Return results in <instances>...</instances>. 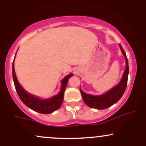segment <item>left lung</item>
I'll use <instances>...</instances> for the list:
<instances>
[{
  "mask_svg": "<svg viewBox=\"0 0 146 146\" xmlns=\"http://www.w3.org/2000/svg\"><path fill=\"white\" fill-rule=\"evenodd\" d=\"M119 45L120 49L121 50L122 53L124 56L125 60V71L123 72V76H122V78L119 83L117 86H114L110 90L107 91L106 93H104L101 95H96V96L86 94V93H84L80 89V93H81L84 102L88 106L90 107V108L98 110H103L109 108L114 104L118 102L121 99L123 93H124L127 86V82H128L129 73L128 62L124 50L122 48L121 44Z\"/></svg>",
  "mask_w": 146,
  "mask_h": 146,
  "instance_id": "8db88e82",
  "label": "left lung"
}]
</instances>
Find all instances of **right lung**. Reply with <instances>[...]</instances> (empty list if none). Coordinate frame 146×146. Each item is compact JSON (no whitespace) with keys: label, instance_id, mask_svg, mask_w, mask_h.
Masks as SVG:
<instances>
[{"label":"right lung","instance_id":"right-lung-1","mask_svg":"<svg viewBox=\"0 0 146 146\" xmlns=\"http://www.w3.org/2000/svg\"><path fill=\"white\" fill-rule=\"evenodd\" d=\"M16 53H17V51H16ZM15 57H16V56H15ZM14 62H13L12 64L13 80H14V83L16 92H17L18 96H19L21 101L27 106L31 108V110L42 114H50L54 112L55 110L59 109L60 106H61L64 100V94L65 88H66V85H67L68 80L69 78L73 76V74L72 73L68 74L62 80L61 89H60V93L58 95H55V96L52 97V98L49 99L42 100V99L39 98L38 97L29 94L20 84L17 80V78H16V73H15Z\"/></svg>","mask_w":146,"mask_h":146}]
</instances>
